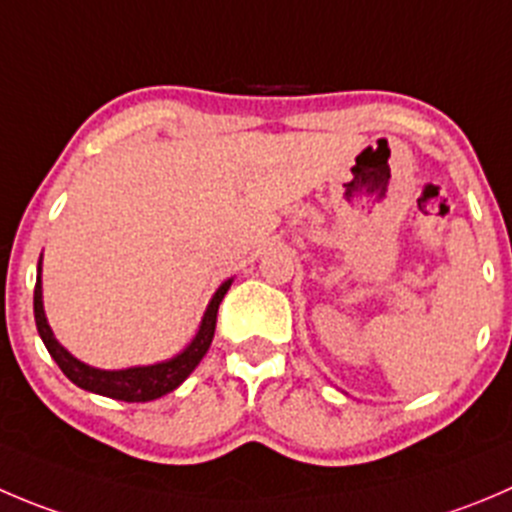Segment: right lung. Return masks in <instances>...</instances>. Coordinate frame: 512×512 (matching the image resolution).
Returning a JSON list of instances; mask_svg holds the SVG:
<instances>
[{"label":"right lung","instance_id":"obj_1","mask_svg":"<svg viewBox=\"0 0 512 512\" xmlns=\"http://www.w3.org/2000/svg\"><path fill=\"white\" fill-rule=\"evenodd\" d=\"M39 272H42V260H39ZM230 282L232 280H227L225 285H220V290L215 292L205 317H202L200 332L195 335V340H192L177 357H172V360L167 362H157V365L127 367V370H97V367L84 365L77 357L69 355V352L54 340L52 330H49L47 325V317H44L42 307V280H39V277L37 285H34V322H37L39 337H42L49 355L54 357L59 370H62L77 388L104 395V398L124 400V403H147V400H157L162 398V395L172 393L175 388H180L182 382H185V377L200 365L205 352L210 350L212 337H215L217 310H220V302L222 297H225V292L230 290Z\"/></svg>","mask_w":512,"mask_h":512}]
</instances>
